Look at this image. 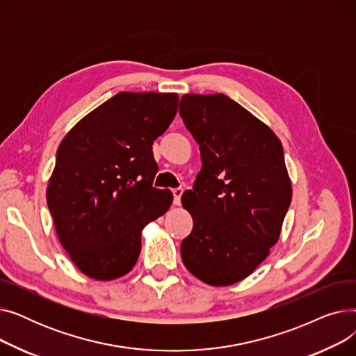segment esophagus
Returning a JSON list of instances; mask_svg holds the SVG:
<instances>
[{
	"mask_svg": "<svg viewBox=\"0 0 356 356\" xmlns=\"http://www.w3.org/2000/svg\"><path fill=\"white\" fill-rule=\"evenodd\" d=\"M181 195H183V189H173V197H175V204H176V207H179V204H180V197H181Z\"/></svg>",
	"mask_w": 356,
	"mask_h": 356,
	"instance_id": "1",
	"label": "esophagus"
}]
</instances>
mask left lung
<instances>
[{
	"label": "left lung",
	"mask_w": 356,
	"mask_h": 356,
	"mask_svg": "<svg viewBox=\"0 0 356 356\" xmlns=\"http://www.w3.org/2000/svg\"><path fill=\"white\" fill-rule=\"evenodd\" d=\"M180 115L200 148L202 170L181 196L192 234L181 259L215 287L247 278L270 255L291 202V180L274 131L223 93H186Z\"/></svg>",
	"instance_id": "obj_1"
}]
</instances>
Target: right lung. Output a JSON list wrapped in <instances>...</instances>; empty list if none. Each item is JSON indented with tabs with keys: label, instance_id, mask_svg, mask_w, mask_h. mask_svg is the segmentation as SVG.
I'll return each mask as SVG.
<instances>
[{
	"label": "right lung",
	"instance_id": "obj_1",
	"mask_svg": "<svg viewBox=\"0 0 356 356\" xmlns=\"http://www.w3.org/2000/svg\"><path fill=\"white\" fill-rule=\"evenodd\" d=\"M177 93L120 92L63 137L46 199L56 234L85 275L111 282L128 274L141 234L172 207L153 188V141L176 117Z\"/></svg>",
	"mask_w": 356,
	"mask_h": 356
}]
</instances>
